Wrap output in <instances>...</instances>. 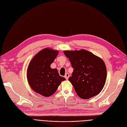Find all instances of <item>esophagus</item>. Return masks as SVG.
<instances>
[{
  "label": "esophagus",
  "mask_w": 127,
  "mask_h": 127,
  "mask_svg": "<svg viewBox=\"0 0 127 127\" xmlns=\"http://www.w3.org/2000/svg\"><path fill=\"white\" fill-rule=\"evenodd\" d=\"M69 76V74H68V73H66V74H65V78L66 79V80H68Z\"/></svg>",
  "instance_id": "obj_1"
}]
</instances>
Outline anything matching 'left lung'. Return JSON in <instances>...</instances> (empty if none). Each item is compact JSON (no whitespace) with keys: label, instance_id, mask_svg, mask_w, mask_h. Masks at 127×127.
Masks as SVG:
<instances>
[{"label":"left lung","instance_id":"left-lung-1","mask_svg":"<svg viewBox=\"0 0 127 127\" xmlns=\"http://www.w3.org/2000/svg\"><path fill=\"white\" fill-rule=\"evenodd\" d=\"M63 52L74 68L68 80L77 95L83 99L97 95L103 89L107 79L103 61L85 50Z\"/></svg>","mask_w":127,"mask_h":127}]
</instances>
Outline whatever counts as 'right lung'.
<instances>
[{"mask_svg": "<svg viewBox=\"0 0 127 127\" xmlns=\"http://www.w3.org/2000/svg\"><path fill=\"white\" fill-rule=\"evenodd\" d=\"M58 51L46 48L32 59L27 71L28 82L35 92L48 97L54 94L62 81L56 68H51V64L58 55Z\"/></svg>", "mask_w": 127, "mask_h": 127, "instance_id": "right-lung-1", "label": "right lung"}]
</instances>
